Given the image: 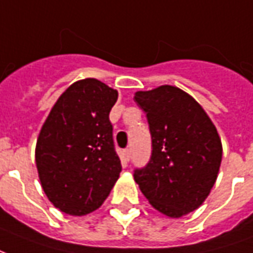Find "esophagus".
I'll list each match as a JSON object with an SVG mask.
<instances>
[{
    "label": "esophagus",
    "mask_w": 253,
    "mask_h": 253,
    "mask_svg": "<svg viewBox=\"0 0 253 253\" xmlns=\"http://www.w3.org/2000/svg\"><path fill=\"white\" fill-rule=\"evenodd\" d=\"M122 156H123V160H125V161H130V157H131L130 149H125V150L122 152Z\"/></svg>",
    "instance_id": "1"
}]
</instances>
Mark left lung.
<instances>
[{"instance_id": "obj_1", "label": "left lung", "mask_w": 253, "mask_h": 253, "mask_svg": "<svg viewBox=\"0 0 253 253\" xmlns=\"http://www.w3.org/2000/svg\"><path fill=\"white\" fill-rule=\"evenodd\" d=\"M134 101L146 114L152 156L134 169L150 205L179 218L201 206L217 180L222 145L201 105L181 89L163 85L137 92Z\"/></svg>"}]
</instances>
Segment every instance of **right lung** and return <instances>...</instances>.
Masks as SVG:
<instances>
[{"mask_svg":"<svg viewBox=\"0 0 253 253\" xmlns=\"http://www.w3.org/2000/svg\"><path fill=\"white\" fill-rule=\"evenodd\" d=\"M118 92L94 78L61 94L36 142L42 187L54 206L70 215L99 209L122 170L110 111Z\"/></svg>","mask_w":253,"mask_h":253,"instance_id":"obj_1","label":"right lung"}]
</instances>
